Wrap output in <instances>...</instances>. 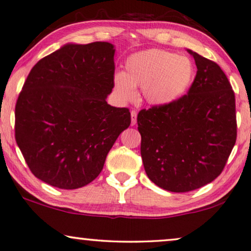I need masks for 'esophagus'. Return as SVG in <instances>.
I'll return each instance as SVG.
<instances>
[{"mask_svg": "<svg viewBox=\"0 0 251 251\" xmlns=\"http://www.w3.org/2000/svg\"><path fill=\"white\" fill-rule=\"evenodd\" d=\"M137 111L135 110H132L131 111V125L134 126L135 123H137Z\"/></svg>", "mask_w": 251, "mask_h": 251, "instance_id": "1", "label": "esophagus"}]
</instances>
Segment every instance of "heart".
I'll list each match as a JSON object with an SVG mask.
<instances>
[{
	"label": "heart",
	"mask_w": 251,
	"mask_h": 251,
	"mask_svg": "<svg viewBox=\"0 0 251 251\" xmlns=\"http://www.w3.org/2000/svg\"><path fill=\"white\" fill-rule=\"evenodd\" d=\"M125 72L113 77L114 91L125 102L137 97L141 88L143 98L154 106H167L181 99L195 79V64L190 57L160 49H149L128 56Z\"/></svg>",
	"instance_id": "b5f03b06"
}]
</instances>
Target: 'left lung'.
Returning a JSON list of instances; mask_svg holds the SVG:
<instances>
[{"mask_svg": "<svg viewBox=\"0 0 251 251\" xmlns=\"http://www.w3.org/2000/svg\"><path fill=\"white\" fill-rule=\"evenodd\" d=\"M194 56L197 75L188 94L167 106L138 114L147 176L171 192H187L213 181L224 170L237 138L236 102L217 63Z\"/></svg>", "mask_w": 251, "mask_h": 251, "instance_id": "obj_1", "label": "left lung"}]
</instances>
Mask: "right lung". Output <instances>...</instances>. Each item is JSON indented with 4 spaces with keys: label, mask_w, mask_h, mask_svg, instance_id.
<instances>
[{
    "label": "right lung",
    "mask_w": 251,
    "mask_h": 251,
    "mask_svg": "<svg viewBox=\"0 0 251 251\" xmlns=\"http://www.w3.org/2000/svg\"><path fill=\"white\" fill-rule=\"evenodd\" d=\"M114 45L68 43L28 73L15 105V140L36 178L60 189L93 181L131 123L129 109L108 104Z\"/></svg>",
    "instance_id": "add662e5"
}]
</instances>
